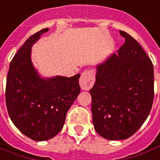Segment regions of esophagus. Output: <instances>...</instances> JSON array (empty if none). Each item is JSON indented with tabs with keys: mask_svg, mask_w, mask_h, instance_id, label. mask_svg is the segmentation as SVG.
<instances>
[{
	"mask_svg": "<svg viewBox=\"0 0 160 160\" xmlns=\"http://www.w3.org/2000/svg\"><path fill=\"white\" fill-rule=\"evenodd\" d=\"M95 82V75L92 70H85L79 79V84L82 90H90Z\"/></svg>",
	"mask_w": 160,
	"mask_h": 160,
	"instance_id": "34e87169",
	"label": "esophagus"
}]
</instances>
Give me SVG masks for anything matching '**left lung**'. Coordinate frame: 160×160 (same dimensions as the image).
<instances>
[{
    "instance_id": "8db88e82",
    "label": "left lung",
    "mask_w": 160,
    "mask_h": 160,
    "mask_svg": "<svg viewBox=\"0 0 160 160\" xmlns=\"http://www.w3.org/2000/svg\"><path fill=\"white\" fill-rule=\"evenodd\" d=\"M126 39L118 54L98 66L92 96L96 131L110 140L131 137L149 116L154 101V67L150 58L132 36Z\"/></svg>"
}]
</instances>
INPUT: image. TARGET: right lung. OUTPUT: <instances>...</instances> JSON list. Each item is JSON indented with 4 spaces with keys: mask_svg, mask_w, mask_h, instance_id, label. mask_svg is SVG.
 I'll use <instances>...</instances> for the list:
<instances>
[{
    "mask_svg": "<svg viewBox=\"0 0 160 160\" xmlns=\"http://www.w3.org/2000/svg\"><path fill=\"white\" fill-rule=\"evenodd\" d=\"M48 28L34 34L15 54L9 68L6 103L10 118L27 137L43 141L62 129L66 115L80 93L78 73L40 78L30 60L31 46Z\"/></svg>",
    "mask_w": 160,
    "mask_h": 160,
    "instance_id": "add662e5",
    "label": "right lung"
}]
</instances>
